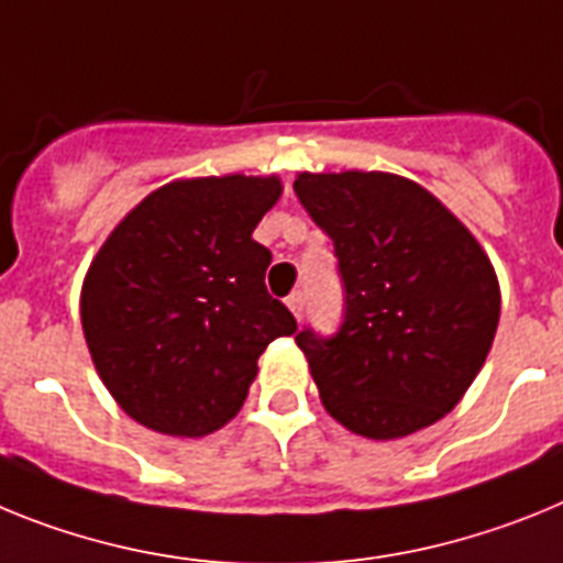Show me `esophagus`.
<instances>
[{"label":"esophagus","mask_w":563,"mask_h":563,"mask_svg":"<svg viewBox=\"0 0 563 563\" xmlns=\"http://www.w3.org/2000/svg\"><path fill=\"white\" fill-rule=\"evenodd\" d=\"M286 306H288V309H291V314H295L297 320H300V317H302V291H295V295H288L286 297Z\"/></svg>","instance_id":"34e87169"}]
</instances>
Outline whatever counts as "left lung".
<instances>
[{
	"instance_id": "1",
	"label": "left lung",
	"mask_w": 563,
	"mask_h": 563,
	"mask_svg": "<svg viewBox=\"0 0 563 563\" xmlns=\"http://www.w3.org/2000/svg\"><path fill=\"white\" fill-rule=\"evenodd\" d=\"M295 192L334 241L345 317L302 329L331 417L365 439H402L456 408L501 311L490 257L424 187L390 173H300Z\"/></svg>"
}]
</instances>
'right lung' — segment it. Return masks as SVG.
Here are the masks:
<instances>
[{
	"mask_svg": "<svg viewBox=\"0 0 563 563\" xmlns=\"http://www.w3.org/2000/svg\"><path fill=\"white\" fill-rule=\"evenodd\" d=\"M277 175L173 180L146 195L92 257L81 329L126 417L207 437L243 408L257 360L297 320L266 291L272 252L252 232Z\"/></svg>",
	"mask_w": 563,
	"mask_h": 563,
	"instance_id": "1",
	"label": "right lung"
}]
</instances>
